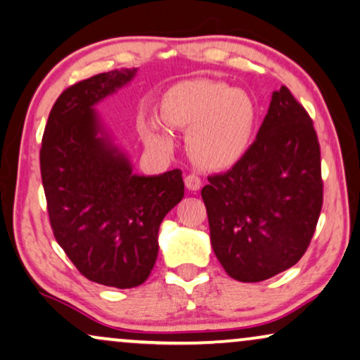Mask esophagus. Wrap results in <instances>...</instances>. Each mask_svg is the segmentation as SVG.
<instances>
[{"mask_svg": "<svg viewBox=\"0 0 360 360\" xmlns=\"http://www.w3.org/2000/svg\"><path fill=\"white\" fill-rule=\"evenodd\" d=\"M184 183H186V188L189 191H199L200 186H202V177L195 174V172H191V174L186 176Z\"/></svg>", "mask_w": 360, "mask_h": 360, "instance_id": "34e87169", "label": "esophagus"}]
</instances>
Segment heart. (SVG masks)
I'll use <instances>...</instances> for the list:
<instances>
[{
  "label": "heart",
  "instance_id": "b5f03b06",
  "mask_svg": "<svg viewBox=\"0 0 360 360\" xmlns=\"http://www.w3.org/2000/svg\"><path fill=\"white\" fill-rule=\"evenodd\" d=\"M162 120L191 130L189 153L205 167H227L250 146L257 124V105L243 90L209 79L186 80L171 87L161 102ZM150 141L171 146V136L160 118H150Z\"/></svg>",
  "mask_w": 360,
  "mask_h": 360
}]
</instances>
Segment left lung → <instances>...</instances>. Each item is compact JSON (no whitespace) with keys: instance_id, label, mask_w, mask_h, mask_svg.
Masks as SVG:
<instances>
[{"instance_id":"1","label":"left lung","mask_w":360,"mask_h":360,"mask_svg":"<svg viewBox=\"0 0 360 360\" xmlns=\"http://www.w3.org/2000/svg\"><path fill=\"white\" fill-rule=\"evenodd\" d=\"M202 194L220 265L243 283L288 270L308 250L323 207L313 120L288 87L273 92L257 140Z\"/></svg>"}]
</instances>
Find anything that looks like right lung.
I'll use <instances>...</instances> for the list:
<instances>
[{
    "instance_id": "add662e5",
    "label": "right lung",
    "mask_w": 360,
    "mask_h": 360,
    "mask_svg": "<svg viewBox=\"0 0 360 360\" xmlns=\"http://www.w3.org/2000/svg\"><path fill=\"white\" fill-rule=\"evenodd\" d=\"M135 72H103L67 87L51 110L39 153L57 243L85 278L122 290L150 276L161 220L184 198L181 169L133 174L127 158L98 136L92 107Z\"/></svg>"
}]
</instances>
